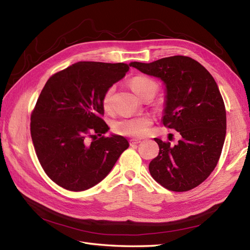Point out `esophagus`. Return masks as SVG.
I'll use <instances>...</instances> for the list:
<instances>
[{"mask_svg": "<svg viewBox=\"0 0 250 250\" xmlns=\"http://www.w3.org/2000/svg\"><path fill=\"white\" fill-rule=\"evenodd\" d=\"M141 142H142L141 140L132 139V140H130V145H136V144H139V143H141Z\"/></svg>", "mask_w": 250, "mask_h": 250, "instance_id": "obj_1", "label": "esophagus"}]
</instances>
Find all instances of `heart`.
I'll use <instances>...</instances> for the list:
<instances>
[{
  "mask_svg": "<svg viewBox=\"0 0 250 250\" xmlns=\"http://www.w3.org/2000/svg\"><path fill=\"white\" fill-rule=\"evenodd\" d=\"M131 88L133 91L141 97L142 93L145 91L147 88L157 89L156 83L152 81L145 77H135L131 81ZM114 87H110L106 90V92L103 95L102 105L105 110L110 108L111 97L114 93ZM151 125L150 119L148 117H133V118H125L115 121L113 125V130L116 133L131 136V137H142L147 134L149 126Z\"/></svg>",
  "mask_w": 250,
  "mask_h": 250,
  "instance_id": "obj_1",
  "label": "heart"
}]
</instances>
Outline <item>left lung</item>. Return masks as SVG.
Masks as SVG:
<instances>
[{
  "label": "left lung",
  "instance_id": "left-lung-1",
  "mask_svg": "<svg viewBox=\"0 0 250 250\" xmlns=\"http://www.w3.org/2000/svg\"><path fill=\"white\" fill-rule=\"evenodd\" d=\"M166 86L163 125L176 130V145L155 139L159 155L149 163L152 178L168 190L195 188L214 171L227 130L225 103L214 77L198 61L185 56L150 63L132 62Z\"/></svg>",
  "mask_w": 250,
  "mask_h": 250
}]
</instances>
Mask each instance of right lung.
Returning <instances> with one entry per match:
<instances>
[{"label": "right lung", "mask_w": 250, "mask_h": 250, "mask_svg": "<svg viewBox=\"0 0 250 250\" xmlns=\"http://www.w3.org/2000/svg\"><path fill=\"white\" fill-rule=\"evenodd\" d=\"M130 66L132 63L77 62L47 81L31 115V137L42 167L60 187H93L129 147L124 136H103L109 128L101 116L106 90L124 78Z\"/></svg>", "instance_id": "1"}]
</instances>
